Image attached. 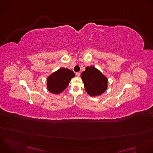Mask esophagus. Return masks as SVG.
Here are the masks:
<instances>
[{
  "label": "esophagus",
  "mask_w": 153,
  "mask_h": 153,
  "mask_svg": "<svg viewBox=\"0 0 153 153\" xmlns=\"http://www.w3.org/2000/svg\"><path fill=\"white\" fill-rule=\"evenodd\" d=\"M76 75L77 77H79V76H80V73H79V72H77V73H76Z\"/></svg>",
  "instance_id": "esophagus-1"
}]
</instances>
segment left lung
Wrapping results in <instances>:
<instances>
[{"label":"left lung","mask_w":153,"mask_h":153,"mask_svg":"<svg viewBox=\"0 0 153 153\" xmlns=\"http://www.w3.org/2000/svg\"><path fill=\"white\" fill-rule=\"evenodd\" d=\"M80 76L86 92L90 96H99L106 91L108 80L95 67H87Z\"/></svg>","instance_id":"1"}]
</instances>
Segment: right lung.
<instances>
[{"mask_svg": "<svg viewBox=\"0 0 153 153\" xmlns=\"http://www.w3.org/2000/svg\"><path fill=\"white\" fill-rule=\"evenodd\" d=\"M75 76L73 71L62 68L53 73L47 79V88L53 94H59L68 85L71 78Z\"/></svg>", "mask_w": 153, "mask_h": 153, "instance_id": "right-lung-1", "label": "right lung"}]
</instances>
